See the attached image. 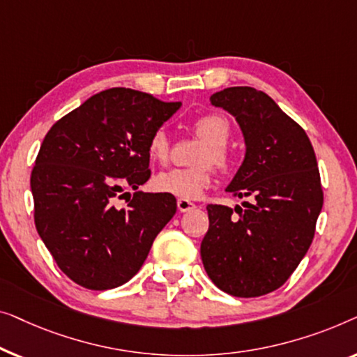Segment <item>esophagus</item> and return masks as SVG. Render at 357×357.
Returning a JSON list of instances; mask_svg holds the SVG:
<instances>
[{
	"instance_id": "obj_1",
	"label": "esophagus",
	"mask_w": 357,
	"mask_h": 357,
	"mask_svg": "<svg viewBox=\"0 0 357 357\" xmlns=\"http://www.w3.org/2000/svg\"><path fill=\"white\" fill-rule=\"evenodd\" d=\"M195 208V204L190 202V200H184V199H179L178 200V210L179 212H190V210Z\"/></svg>"
}]
</instances>
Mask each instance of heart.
Listing matches in <instances>:
<instances>
[{"label": "heart", "mask_w": 357, "mask_h": 357, "mask_svg": "<svg viewBox=\"0 0 357 357\" xmlns=\"http://www.w3.org/2000/svg\"><path fill=\"white\" fill-rule=\"evenodd\" d=\"M194 130L205 142V147L195 157L194 168H174L157 174L152 184L157 192L173 195L184 200L202 197L213 181L212 165L218 172H228L231 168V155L227 147L231 137V124L223 114L207 113L194 121ZM147 153L152 162L168 163L172 153L168 134L163 129L155 130L147 142Z\"/></svg>", "instance_id": "b5f03b06"}]
</instances>
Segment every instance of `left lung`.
I'll list each match as a JSON object with an SVG mask.
<instances>
[{
  "label": "left lung",
  "mask_w": 357,
  "mask_h": 357,
  "mask_svg": "<svg viewBox=\"0 0 357 357\" xmlns=\"http://www.w3.org/2000/svg\"><path fill=\"white\" fill-rule=\"evenodd\" d=\"M210 102L233 114L243 130L245 157L227 190L250 202L234 210L207 205L200 255L220 289L257 298L278 289L310 248L324 205L317 158L305 130L267 93L228 87Z\"/></svg>",
  "instance_id": "1"
}]
</instances>
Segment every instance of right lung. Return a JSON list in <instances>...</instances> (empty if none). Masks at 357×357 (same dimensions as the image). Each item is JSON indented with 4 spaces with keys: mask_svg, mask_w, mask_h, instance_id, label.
<instances>
[{
    "mask_svg": "<svg viewBox=\"0 0 357 357\" xmlns=\"http://www.w3.org/2000/svg\"><path fill=\"white\" fill-rule=\"evenodd\" d=\"M179 108L181 102L114 87L85 100L45 135L30 176L35 227L74 283L95 291L126 283L176 213V199L162 192L138 190L124 209L114 200L147 183L150 135Z\"/></svg>",
    "mask_w": 357,
    "mask_h": 357,
    "instance_id": "1",
    "label": "right lung"
}]
</instances>
